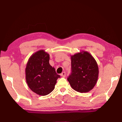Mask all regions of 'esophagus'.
I'll return each mask as SVG.
<instances>
[{
	"mask_svg": "<svg viewBox=\"0 0 122 122\" xmlns=\"http://www.w3.org/2000/svg\"><path fill=\"white\" fill-rule=\"evenodd\" d=\"M66 73L65 71H63V72H62V73L61 74V76H62V77H65V76H66Z\"/></svg>",
	"mask_w": 122,
	"mask_h": 122,
	"instance_id": "esophagus-1",
	"label": "esophagus"
}]
</instances>
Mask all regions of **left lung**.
<instances>
[{
	"label": "left lung",
	"mask_w": 122,
	"mask_h": 122,
	"mask_svg": "<svg viewBox=\"0 0 122 122\" xmlns=\"http://www.w3.org/2000/svg\"><path fill=\"white\" fill-rule=\"evenodd\" d=\"M71 73L67 80L73 89L81 93L89 92L95 86L98 67L95 59L86 51L71 55Z\"/></svg>",
	"instance_id": "8db88e82"
}]
</instances>
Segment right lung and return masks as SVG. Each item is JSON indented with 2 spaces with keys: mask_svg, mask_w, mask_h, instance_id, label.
Returning <instances> with one entry per match:
<instances>
[{
  "mask_svg": "<svg viewBox=\"0 0 122 122\" xmlns=\"http://www.w3.org/2000/svg\"><path fill=\"white\" fill-rule=\"evenodd\" d=\"M49 55L40 50L29 58L25 69L26 81L32 92L41 96L49 94L54 89L57 78L55 69L49 63Z\"/></svg>",
  "mask_w": 122,
  "mask_h": 122,
  "instance_id": "obj_1",
  "label": "right lung"
}]
</instances>
